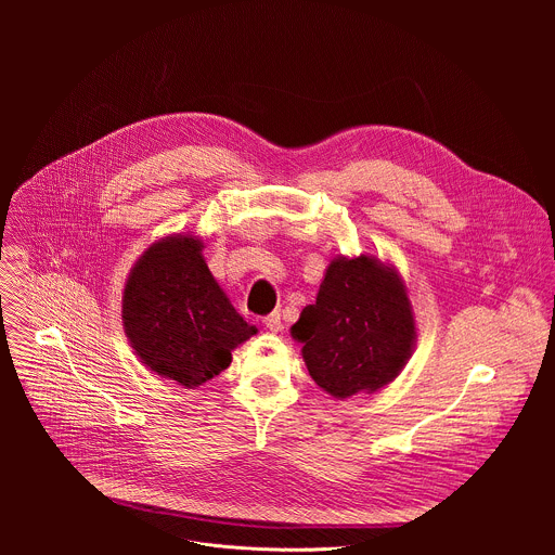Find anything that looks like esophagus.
<instances>
[{
  "label": "esophagus",
  "instance_id": "esophagus-1",
  "mask_svg": "<svg viewBox=\"0 0 555 555\" xmlns=\"http://www.w3.org/2000/svg\"><path fill=\"white\" fill-rule=\"evenodd\" d=\"M263 325L270 330V332H279L283 327V321H281V313L279 311H272L268 313L263 319Z\"/></svg>",
  "mask_w": 555,
  "mask_h": 555
}]
</instances>
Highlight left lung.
<instances>
[{
	"instance_id": "1",
	"label": "left lung",
	"mask_w": 555,
	"mask_h": 555,
	"mask_svg": "<svg viewBox=\"0 0 555 555\" xmlns=\"http://www.w3.org/2000/svg\"><path fill=\"white\" fill-rule=\"evenodd\" d=\"M292 336L302 343L311 379L343 400L382 388L402 371L415 323L400 276L362 255L332 261Z\"/></svg>"
}]
</instances>
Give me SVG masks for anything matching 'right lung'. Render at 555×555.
Returning a JSON list of instances; mask_svg holds the SVG:
<instances>
[{
	"label": "right lung",
	"mask_w": 555,
	"mask_h": 555,
	"mask_svg": "<svg viewBox=\"0 0 555 555\" xmlns=\"http://www.w3.org/2000/svg\"><path fill=\"white\" fill-rule=\"evenodd\" d=\"M202 248L193 236L153 244L122 296L125 334L140 360L189 388L219 375L230 351L257 334L212 279Z\"/></svg>",
	"instance_id": "obj_1"
}]
</instances>
